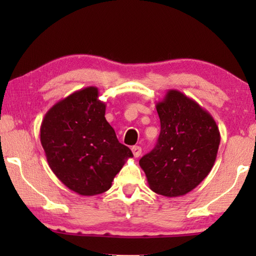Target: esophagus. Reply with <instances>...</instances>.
Listing matches in <instances>:
<instances>
[{
	"mask_svg": "<svg viewBox=\"0 0 256 256\" xmlns=\"http://www.w3.org/2000/svg\"><path fill=\"white\" fill-rule=\"evenodd\" d=\"M132 152H133L134 157H136V158L140 157L141 154H142V149H141V146H132Z\"/></svg>",
	"mask_w": 256,
	"mask_h": 256,
	"instance_id": "34e87169",
	"label": "esophagus"
}]
</instances>
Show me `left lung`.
I'll return each mask as SVG.
<instances>
[{
    "instance_id": "1",
    "label": "left lung",
    "mask_w": 256,
    "mask_h": 256,
    "mask_svg": "<svg viewBox=\"0 0 256 256\" xmlns=\"http://www.w3.org/2000/svg\"><path fill=\"white\" fill-rule=\"evenodd\" d=\"M156 108L160 118L157 146L138 164L154 193L185 196L214 167L220 144L218 125L209 112L175 89L168 90Z\"/></svg>"
}]
</instances>
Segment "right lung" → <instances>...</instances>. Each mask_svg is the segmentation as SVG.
<instances>
[{
  "label": "right lung",
  "instance_id": "obj_1",
  "mask_svg": "<svg viewBox=\"0 0 256 256\" xmlns=\"http://www.w3.org/2000/svg\"><path fill=\"white\" fill-rule=\"evenodd\" d=\"M97 86H86L52 106L40 125V144L50 170L79 196H92L110 188L128 158L105 118L106 104Z\"/></svg>",
  "mask_w": 256,
  "mask_h": 256
}]
</instances>
